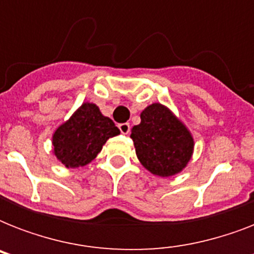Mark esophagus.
Masks as SVG:
<instances>
[{
  "mask_svg": "<svg viewBox=\"0 0 254 254\" xmlns=\"http://www.w3.org/2000/svg\"><path fill=\"white\" fill-rule=\"evenodd\" d=\"M119 129H120V131L123 133V134H129V131H130V125H129L127 123L120 124Z\"/></svg>",
  "mask_w": 254,
  "mask_h": 254,
  "instance_id": "34e87169",
  "label": "esophagus"
}]
</instances>
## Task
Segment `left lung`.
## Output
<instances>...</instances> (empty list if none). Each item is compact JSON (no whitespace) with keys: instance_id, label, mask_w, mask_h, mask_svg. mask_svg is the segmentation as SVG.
Listing matches in <instances>:
<instances>
[{"instance_id":"obj_1","label":"left lung","mask_w":254,"mask_h":254,"mask_svg":"<svg viewBox=\"0 0 254 254\" xmlns=\"http://www.w3.org/2000/svg\"><path fill=\"white\" fill-rule=\"evenodd\" d=\"M135 154L151 174L167 178L187 166L193 153V137L185 124L159 103L141 112V123L131 127Z\"/></svg>"}]
</instances>
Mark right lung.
<instances>
[{"mask_svg":"<svg viewBox=\"0 0 254 254\" xmlns=\"http://www.w3.org/2000/svg\"><path fill=\"white\" fill-rule=\"evenodd\" d=\"M120 129L93 103H83L54 131L53 153L68 169L85 166L97 157L104 143Z\"/></svg>","mask_w":254,"mask_h":254,"instance_id":"obj_1","label":"right lung"}]
</instances>
